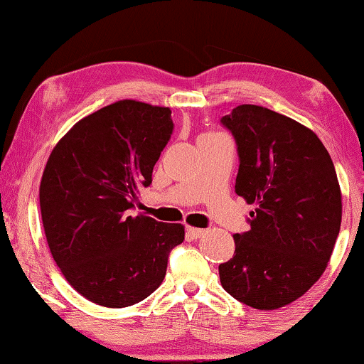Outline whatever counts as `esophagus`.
Segmentation results:
<instances>
[{
	"mask_svg": "<svg viewBox=\"0 0 364 364\" xmlns=\"http://www.w3.org/2000/svg\"><path fill=\"white\" fill-rule=\"evenodd\" d=\"M205 230L203 228H197V227H187L186 228V235L187 238H191V240H197V238H200Z\"/></svg>",
	"mask_w": 364,
	"mask_h": 364,
	"instance_id": "1",
	"label": "esophagus"
}]
</instances>
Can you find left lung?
<instances>
[{"instance_id": "1", "label": "left lung", "mask_w": 364, "mask_h": 364, "mask_svg": "<svg viewBox=\"0 0 364 364\" xmlns=\"http://www.w3.org/2000/svg\"><path fill=\"white\" fill-rule=\"evenodd\" d=\"M220 122L237 142L235 192L257 208L218 275L235 300L277 310L305 295L330 262L341 225L335 166L315 132L267 107L242 104Z\"/></svg>"}]
</instances>
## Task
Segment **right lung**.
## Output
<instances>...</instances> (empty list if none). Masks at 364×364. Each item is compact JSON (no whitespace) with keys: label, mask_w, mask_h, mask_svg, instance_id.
<instances>
[{"label":"right lung","mask_w":364,"mask_h":364,"mask_svg":"<svg viewBox=\"0 0 364 364\" xmlns=\"http://www.w3.org/2000/svg\"><path fill=\"white\" fill-rule=\"evenodd\" d=\"M171 109L124 99L74 124L39 186L43 227L56 265L89 301L124 308L161 285L183 225L131 217L141 187L172 136Z\"/></svg>","instance_id":"1"}]
</instances>
